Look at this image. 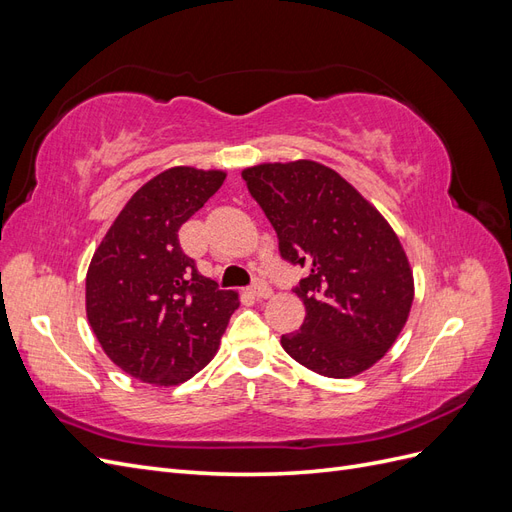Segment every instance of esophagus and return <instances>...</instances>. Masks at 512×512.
I'll return each instance as SVG.
<instances>
[{
    "mask_svg": "<svg viewBox=\"0 0 512 512\" xmlns=\"http://www.w3.org/2000/svg\"><path fill=\"white\" fill-rule=\"evenodd\" d=\"M252 294L256 299H269L271 294H273V290H271V286L265 282V280H258L254 286H252Z\"/></svg>",
    "mask_w": 512,
    "mask_h": 512,
    "instance_id": "34e87169",
    "label": "esophagus"
}]
</instances>
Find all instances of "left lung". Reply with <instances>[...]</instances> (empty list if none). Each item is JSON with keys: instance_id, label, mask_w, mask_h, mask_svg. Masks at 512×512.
<instances>
[{"instance_id": "8db88e82", "label": "left lung", "mask_w": 512, "mask_h": 512, "mask_svg": "<svg viewBox=\"0 0 512 512\" xmlns=\"http://www.w3.org/2000/svg\"><path fill=\"white\" fill-rule=\"evenodd\" d=\"M247 190L280 239V254L307 269L297 292L301 331L282 335L294 361L327 378L378 363L404 329L414 277L395 230L359 190L314 160L243 170Z\"/></svg>"}]
</instances>
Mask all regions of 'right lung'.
Segmentation results:
<instances>
[{
    "instance_id": "obj_1",
    "label": "right lung",
    "mask_w": 512,
    "mask_h": 512,
    "mask_svg": "<svg viewBox=\"0 0 512 512\" xmlns=\"http://www.w3.org/2000/svg\"><path fill=\"white\" fill-rule=\"evenodd\" d=\"M224 170L173 166L136 190L89 262L85 309L91 331L136 380L175 386L220 348L235 290L200 275L179 228L222 188Z\"/></svg>"
}]
</instances>
